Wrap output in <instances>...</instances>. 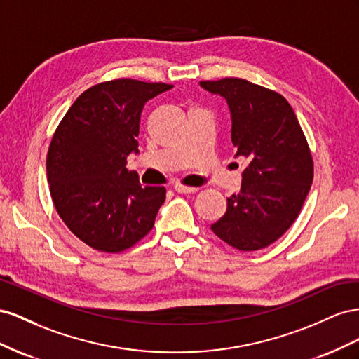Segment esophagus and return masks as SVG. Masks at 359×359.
<instances>
[{"label": "esophagus", "mask_w": 359, "mask_h": 359, "mask_svg": "<svg viewBox=\"0 0 359 359\" xmlns=\"http://www.w3.org/2000/svg\"><path fill=\"white\" fill-rule=\"evenodd\" d=\"M174 191L179 194H194L197 192L198 188H191V187H183V185H174Z\"/></svg>", "instance_id": "esophagus-1"}]
</instances>
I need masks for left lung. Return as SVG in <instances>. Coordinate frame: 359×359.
Here are the masks:
<instances>
[{
	"label": "left lung",
	"instance_id": "8db88e82",
	"mask_svg": "<svg viewBox=\"0 0 359 359\" xmlns=\"http://www.w3.org/2000/svg\"><path fill=\"white\" fill-rule=\"evenodd\" d=\"M231 114V142L248 159L238 194L212 231L239 251L266 248L298 218L313 183V159L293 108L281 95L241 78L201 81Z\"/></svg>",
	"mask_w": 359,
	"mask_h": 359
}]
</instances>
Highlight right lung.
<instances>
[{
	"instance_id": "add662e5",
	"label": "right lung",
	"mask_w": 359,
	"mask_h": 359,
	"mask_svg": "<svg viewBox=\"0 0 359 359\" xmlns=\"http://www.w3.org/2000/svg\"><path fill=\"white\" fill-rule=\"evenodd\" d=\"M172 88L163 83L114 79L90 87L69 108L46 158L54 206L88 247L125 251L155 225L163 187H142L126 159L138 153L146 102Z\"/></svg>"
}]
</instances>
